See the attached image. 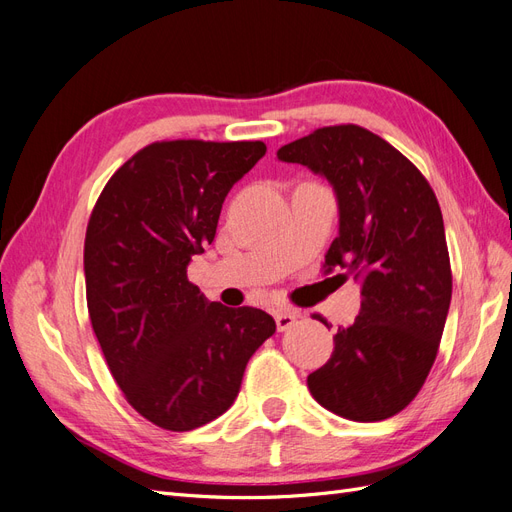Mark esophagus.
I'll return each mask as SVG.
<instances>
[{"mask_svg":"<svg viewBox=\"0 0 512 512\" xmlns=\"http://www.w3.org/2000/svg\"><path fill=\"white\" fill-rule=\"evenodd\" d=\"M299 314L297 312H277L275 314V324L277 331H288L294 322H297Z\"/></svg>","mask_w":512,"mask_h":512,"instance_id":"1","label":"esophagus"}]
</instances>
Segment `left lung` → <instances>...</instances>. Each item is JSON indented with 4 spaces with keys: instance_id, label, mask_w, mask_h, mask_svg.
<instances>
[{
    "instance_id": "1",
    "label": "left lung",
    "mask_w": 512,
    "mask_h": 512,
    "mask_svg": "<svg viewBox=\"0 0 512 512\" xmlns=\"http://www.w3.org/2000/svg\"><path fill=\"white\" fill-rule=\"evenodd\" d=\"M277 158L331 181L339 235L322 269L339 267V275L361 284V314L337 329L331 359L307 376L309 393L350 421H384L421 391L451 305L438 198L404 153L354 123L318 128L284 145Z\"/></svg>"
}]
</instances>
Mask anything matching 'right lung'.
Returning <instances> with one entry per match:
<instances>
[{
  "label": "right lung",
  "mask_w": 512,
  "mask_h": 512,
  "mask_svg": "<svg viewBox=\"0 0 512 512\" xmlns=\"http://www.w3.org/2000/svg\"><path fill=\"white\" fill-rule=\"evenodd\" d=\"M265 151L262 141L151 143L108 179L89 215L91 327L123 397L162 429L224 414L250 356L275 333L267 312L209 303L188 280L226 194Z\"/></svg>",
  "instance_id": "right-lung-1"
}]
</instances>
